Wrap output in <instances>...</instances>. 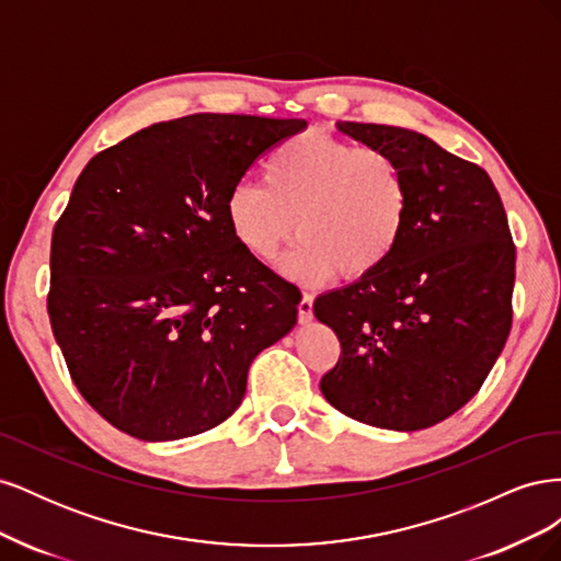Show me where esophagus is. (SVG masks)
Instances as JSON below:
<instances>
[{"label": "esophagus", "mask_w": 561, "mask_h": 561, "mask_svg": "<svg viewBox=\"0 0 561 561\" xmlns=\"http://www.w3.org/2000/svg\"><path fill=\"white\" fill-rule=\"evenodd\" d=\"M297 311H299V320L301 322H309L313 318V295L304 293L299 304H297Z\"/></svg>", "instance_id": "1"}]
</instances>
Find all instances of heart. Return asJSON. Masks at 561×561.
<instances>
[{"label": "heart", "instance_id": "obj_1", "mask_svg": "<svg viewBox=\"0 0 561 561\" xmlns=\"http://www.w3.org/2000/svg\"><path fill=\"white\" fill-rule=\"evenodd\" d=\"M412 190L404 168L379 147L309 130L285 140L264 163V184H233L227 225L250 254L274 260L301 241L280 268L316 283L339 271L363 278L379 271L404 239Z\"/></svg>", "mask_w": 561, "mask_h": 561}]
</instances>
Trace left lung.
<instances>
[{
	"label": "left lung",
	"instance_id": "left-lung-1",
	"mask_svg": "<svg viewBox=\"0 0 561 561\" xmlns=\"http://www.w3.org/2000/svg\"><path fill=\"white\" fill-rule=\"evenodd\" d=\"M336 128L398 159L412 208L393 257L316 299V318L342 344L320 390L369 426L428 428L478 393L511 334V227L478 163L416 130L355 122Z\"/></svg>",
	"mask_w": 561,
	"mask_h": 561
}]
</instances>
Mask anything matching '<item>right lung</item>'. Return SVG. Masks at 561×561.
<instances>
[{
  "label": "right lung",
  "mask_w": 561,
  "mask_h": 561,
  "mask_svg": "<svg viewBox=\"0 0 561 561\" xmlns=\"http://www.w3.org/2000/svg\"><path fill=\"white\" fill-rule=\"evenodd\" d=\"M304 118L192 114L83 168L50 239L46 309L79 393L147 443L206 433L295 328L297 285L250 254L225 201Z\"/></svg>",
  "instance_id": "1"
}]
</instances>
